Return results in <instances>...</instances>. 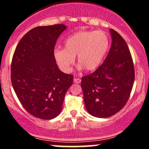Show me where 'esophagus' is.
<instances>
[{
	"label": "esophagus",
	"instance_id": "34e87169",
	"mask_svg": "<svg viewBox=\"0 0 149 149\" xmlns=\"http://www.w3.org/2000/svg\"><path fill=\"white\" fill-rule=\"evenodd\" d=\"M73 82H74L75 83H80V82H81V80L79 79V78H75L74 79H73Z\"/></svg>",
	"mask_w": 149,
	"mask_h": 149
}]
</instances>
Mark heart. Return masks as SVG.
<instances>
[{
    "label": "heart",
    "instance_id": "b5f03b06",
    "mask_svg": "<svg viewBox=\"0 0 149 149\" xmlns=\"http://www.w3.org/2000/svg\"><path fill=\"white\" fill-rule=\"evenodd\" d=\"M109 45V38L105 32L80 31L66 39L64 49H54V57L59 67L66 72L71 71L76 56L80 69L92 71L102 64Z\"/></svg>",
    "mask_w": 149,
    "mask_h": 149
}]
</instances>
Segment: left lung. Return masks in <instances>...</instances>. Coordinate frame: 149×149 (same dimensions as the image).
Listing matches in <instances>:
<instances>
[{
  "instance_id": "8db88e82",
  "label": "left lung",
  "mask_w": 149,
  "mask_h": 149,
  "mask_svg": "<svg viewBox=\"0 0 149 149\" xmlns=\"http://www.w3.org/2000/svg\"><path fill=\"white\" fill-rule=\"evenodd\" d=\"M112 42L105 60L92 74L82 77L86 110L97 118H108L127 103L134 80V69L128 46L120 34L110 29Z\"/></svg>"
}]
</instances>
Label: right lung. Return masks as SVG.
<instances>
[{
    "label": "right lung",
    "mask_w": 149,
    "mask_h": 149,
    "mask_svg": "<svg viewBox=\"0 0 149 149\" xmlns=\"http://www.w3.org/2000/svg\"><path fill=\"white\" fill-rule=\"evenodd\" d=\"M66 28L55 24L32 29L22 38L13 54L12 85L22 105L34 117H57L73 83V75L61 71L54 57L57 38Z\"/></svg>",
    "instance_id": "right-lung-1"
}]
</instances>
